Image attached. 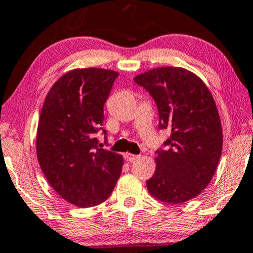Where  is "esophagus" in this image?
<instances>
[{
	"label": "esophagus",
	"mask_w": 253,
	"mask_h": 253,
	"mask_svg": "<svg viewBox=\"0 0 253 253\" xmlns=\"http://www.w3.org/2000/svg\"><path fill=\"white\" fill-rule=\"evenodd\" d=\"M124 158H126V160L127 162H130V163H133V162L138 160L139 156L132 155V154H126V155H124Z\"/></svg>",
	"instance_id": "esophagus-1"
}]
</instances>
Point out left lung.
I'll list each match as a JSON object with an SVG mask.
<instances>
[{"instance_id":"obj_1","label":"left lung","mask_w":253,"mask_h":253,"mask_svg":"<svg viewBox=\"0 0 253 253\" xmlns=\"http://www.w3.org/2000/svg\"><path fill=\"white\" fill-rule=\"evenodd\" d=\"M133 81L155 101L160 130L170 131L156 150L157 168L146 180L149 192L171 204L189 201L207 188L222 154V126L212 95L183 68H156Z\"/></svg>"}]
</instances>
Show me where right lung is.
Segmentation results:
<instances>
[{
    "label": "right lung",
    "instance_id": "right-lung-1",
    "mask_svg": "<svg viewBox=\"0 0 253 253\" xmlns=\"http://www.w3.org/2000/svg\"><path fill=\"white\" fill-rule=\"evenodd\" d=\"M116 71H69L46 95L37 127V158L45 178L62 198L81 208L108 199L120 178L123 157L102 149L104 104Z\"/></svg>",
    "mask_w": 253,
    "mask_h": 253
}]
</instances>
